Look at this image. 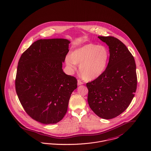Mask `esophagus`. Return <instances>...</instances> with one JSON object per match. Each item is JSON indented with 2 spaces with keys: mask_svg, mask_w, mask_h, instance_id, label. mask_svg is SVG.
Returning a JSON list of instances; mask_svg holds the SVG:
<instances>
[{
  "mask_svg": "<svg viewBox=\"0 0 151 151\" xmlns=\"http://www.w3.org/2000/svg\"><path fill=\"white\" fill-rule=\"evenodd\" d=\"M77 84H78V85L79 86V85H83V82L82 81H81L80 80H78V83H77Z\"/></svg>",
  "mask_w": 151,
  "mask_h": 151,
  "instance_id": "obj_1",
  "label": "esophagus"
}]
</instances>
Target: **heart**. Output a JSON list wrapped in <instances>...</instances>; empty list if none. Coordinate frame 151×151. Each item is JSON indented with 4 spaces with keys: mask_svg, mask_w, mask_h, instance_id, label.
I'll return each instance as SVG.
<instances>
[{
    "mask_svg": "<svg viewBox=\"0 0 151 151\" xmlns=\"http://www.w3.org/2000/svg\"><path fill=\"white\" fill-rule=\"evenodd\" d=\"M110 53L108 48L90 43L77 48L66 58V63L74 69L80 65L81 75L85 80H95L105 71L109 60Z\"/></svg>",
    "mask_w": 151,
    "mask_h": 151,
    "instance_id": "obj_1",
    "label": "heart"
}]
</instances>
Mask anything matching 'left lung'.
Listing matches in <instances>:
<instances>
[{
    "label": "left lung",
    "instance_id": "left-lung-1",
    "mask_svg": "<svg viewBox=\"0 0 151 151\" xmlns=\"http://www.w3.org/2000/svg\"><path fill=\"white\" fill-rule=\"evenodd\" d=\"M109 46L107 68L99 77L86 83L88 101L99 117L111 119L127 109L137 88L134 57L126 46L113 37H98Z\"/></svg>",
    "mask_w": 151,
    "mask_h": 151
}]
</instances>
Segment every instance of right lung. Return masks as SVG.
Returning <instances> with one entry per match:
<instances>
[{
  "label": "right lung",
  "mask_w": 151,
  "mask_h": 151,
  "mask_svg": "<svg viewBox=\"0 0 151 151\" xmlns=\"http://www.w3.org/2000/svg\"><path fill=\"white\" fill-rule=\"evenodd\" d=\"M70 43L62 38L37 40L18 62V99L27 114L42 124H55L63 118L71 94L77 88V79L62 68Z\"/></svg>",
  "instance_id": "obj_1"
}]
</instances>
